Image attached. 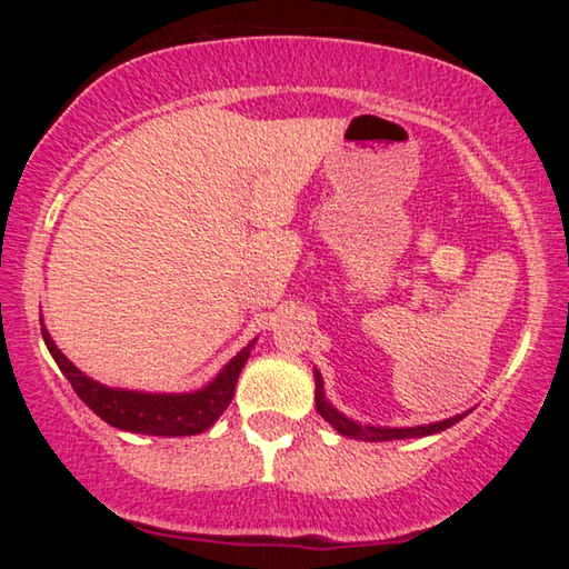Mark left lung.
<instances>
[{"instance_id":"1","label":"left lung","mask_w":569,"mask_h":569,"mask_svg":"<svg viewBox=\"0 0 569 569\" xmlns=\"http://www.w3.org/2000/svg\"><path fill=\"white\" fill-rule=\"evenodd\" d=\"M316 379V409H319L321 417L331 423V427L339 431L341 437H351V439H363V441H391V439H417V437H429V435H439L449 427H455L457 421H461L467 413H457V417L445 419V421H435L427 423V427H401V429H391V427H369V423H359L349 417H343L339 409H333L329 401H326L323 393V379L319 371H313Z\"/></svg>"}]
</instances>
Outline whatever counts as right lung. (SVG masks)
Listing matches in <instances>:
<instances>
[{
    "mask_svg": "<svg viewBox=\"0 0 569 569\" xmlns=\"http://www.w3.org/2000/svg\"><path fill=\"white\" fill-rule=\"evenodd\" d=\"M42 339L50 349L52 359L60 366V371L72 383L88 407L98 413L110 427L132 431V435H150V437H190L203 435L206 429L213 427L220 413L228 409L233 399L236 381L243 371V366L253 349L256 341H250L243 351L236 353L218 377L208 387L188 393H148V391H128L112 389L104 383L94 381L77 369L67 356L57 349L50 331L42 326Z\"/></svg>",
    "mask_w": 569,
    "mask_h": 569,
    "instance_id": "right-lung-1",
    "label": "right lung"
}]
</instances>
